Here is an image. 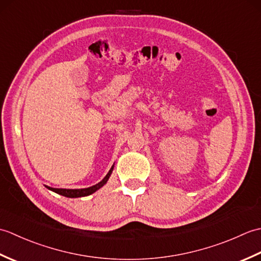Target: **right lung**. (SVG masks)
<instances>
[{"mask_svg":"<svg viewBox=\"0 0 261 261\" xmlns=\"http://www.w3.org/2000/svg\"><path fill=\"white\" fill-rule=\"evenodd\" d=\"M113 167L114 165L111 167L110 171L108 173V175L104 177V178L97 182L96 185L94 186H91V187H87V188H81V190H66V188H51V187H48L49 190L57 193V194H60V195L63 196H66V197H83V196H88L91 195V194H93L94 192H96L97 190H99L102 186H104L105 184H107V181L109 180L111 174H112V170H113Z\"/></svg>","mask_w":261,"mask_h":261,"instance_id":"obj_1","label":"right lung"}]
</instances>
